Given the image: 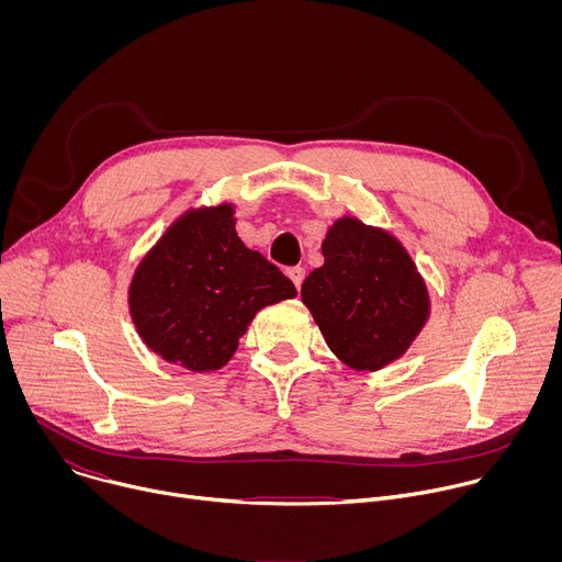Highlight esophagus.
Wrapping results in <instances>:
<instances>
[{"label":"esophagus","mask_w":562,"mask_h":562,"mask_svg":"<svg viewBox=\"0 0 562 562\" xmlns=\"http://www.w3.org/2000/svg\"><path fill=\"white\" fill-rule=\"evenodd\" d=\"M286 276L291 278V282L295 284V289L302 286V280H304V269H302V267H291V269L286 271Z\"/></svg>","instance_id":"1"}]
</instances>
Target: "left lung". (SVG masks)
<instances>
[{
    "instance_id": "left-lung-1",
    "label": "left lung",
    "mask_w": 562,
    "mask_h": 562,
    "mask_svg": "<svg viewBox=\"0 0 562 562\" xmlns=\"http://www.w3.org/2000/svg\"><path fill=\"white\" fill-rule=\"evenodd\" d=\"M323 256L300 293L329 349L358 371L403 356L429 313L407 251L389 233L345 217L329 228Z\"/></svg>"
}]
</instances>
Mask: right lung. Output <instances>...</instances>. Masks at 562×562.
<instances>
[{
	"mask_svg": "<svg viewBox=\"0 0 562 562\" xmlns=\"http://www.w3.org/2000/svg\"><path fill=\"white\" fill-rule=\"evenodd\" d=\"M293 282L243 245L231 206L187 213L139 265L131 313L144 342L169 362L211 371L228 362L254 315Z\"/></svg>",
	"mask_w": 562,
	"mask_h": 562,
	"instance_id": "obj_1",
	"label": "right lung"
}]
</instances>
